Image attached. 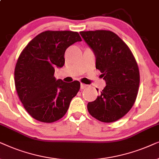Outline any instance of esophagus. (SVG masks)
<instances>
[{
	"mask_svg": "<svg viewBox=\"0 0 159 159\" xmlns=\"http://www.w3.org/2000/svg\"><path fill=\"white\" fill-rule=\"evenodd\" d=\"M86 86H87V85H86V84H81V89H85Z\"/></svg>",
	"mask_w": 159,
	"mask_h": 159,
	"instance_id": "obj_1",
	"label": "esophagus"
}]
</instances>
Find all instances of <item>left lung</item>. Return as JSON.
Masks as SVG:
<instances>
[{"label":"left lung","mask_w":159,"mask_h":159,"mask_svg":"<svg viewBox=\"0 0 159 159\" xmlns=\"http://www.w3.org/2000/svg\"><path fill=\"white\" fill-rule=\"evenodd\" d=\"M80 34L94 52L96 68L106 82L99 96L88 103V111L102 122H114L134 104L139 85L138 65L129 46L113 32L101 30Z\"/></svg>","instance_id":"1"}]
</instances>
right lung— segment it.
<instances>
[{"instance_id":"add662e5","label":"right lung","mask_w":159,"mask_h":159,"mask_svg":"<svg viewBox=\"0 0 159 159\" xmlns=\"http://www.w3.org/2000/svg\"><path fill=\"white\" fill-rule=\"evenodd\" d=\"M81 41L77 32L47 30L39 34L21 52L14 70L16 92L25 109L39 121L52 123L65 115L80 82L54 77L65 64V50Z\"/></svg>"}]
</instances>
